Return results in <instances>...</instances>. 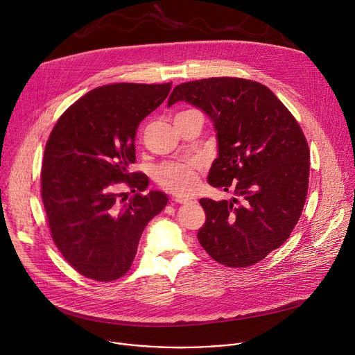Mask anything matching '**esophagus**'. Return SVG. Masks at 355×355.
Masks as SVG:
<instances>
[{
  "mask_svg": "<svg viewBox=\"0 0 355 355\" xmlns=\"http://www.w3.org/2000/svg\"><path fill=\"white\" fill-rule=\"evenodd\" d=\"M174 202L177 204H196L195 198H174Z\"/></svg>",
  "mask_w": 355,
  "mask_h": 355,
  "instance_id": "34e87169",
  "label": "esophagus"
}]
</instances>
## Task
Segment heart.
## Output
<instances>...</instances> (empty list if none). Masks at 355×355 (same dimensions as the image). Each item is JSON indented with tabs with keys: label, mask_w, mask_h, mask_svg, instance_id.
Masks as SVG:
<instances>
[{
	"label": "heart",
	"mask_w": 355,
	"mask_h": 355,
	"mask_svg": "<svg viewBox=\"0 0 355 355\" xmlns=\"http://www.w3.org/2000/svg\"><path fill=\"white\" fill-rule=\"evenodd\" d=\"M156 184L175 195H188L198 187L199 164L195 160L170 162L155 170Z\"/></svg>",
	"instance_id": "heart-1"
}]
</instances>
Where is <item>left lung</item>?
<instances>
[{"label": "left lung", "instance_id": "8db88e82", "mask_svg": "<svg viewBox=\"0 0 355 355\" xmlns=\"http://www.w3.org/2000/svg\"><path fill=\"white\" fill-rule=\"evenodd\" d=\"M185 101L214 121L219 156L209 184L236 196L202 198L198 240L219 264L254 266L291 236L305 207L311 153L305 135L274 92L252 80L212 77L177 85L168 107Z\"/></svg>", "mask_w": 355, "mask_h": 355}]
</instances>
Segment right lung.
I'll list each match as a JSON object with an SVG mask.
<instances>
[{
  "label": "right lung",
  "mask_w": 355,
  "mask_h": 355,
  "mask_svg": "<svg viewBox=\"0 0 355 355\" xmlns=\"http://www.w3.org/2000/svg\"><path fill=\"white\" fill-rule=\"evenodd\" d=\"M173 83H115L69 107L46 141L40 193L47 226L64 260L85 278L111 282L135 260L146 225L167 205L136 162L139 123L162 105ZM135 191L126 202L120 189Z\"/></svg>",
  "instance_id": "add662e5"
}]
</instances>
